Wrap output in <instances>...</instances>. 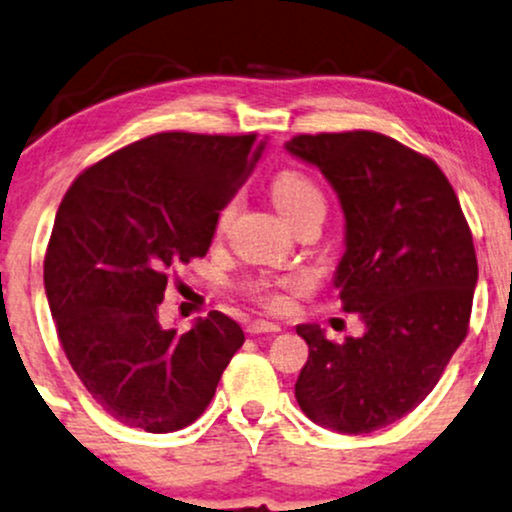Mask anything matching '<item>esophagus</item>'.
Instances as JSON below:
<instances>
[{
    "instance_id": "obj_1",
    "label": "esophagus",
    "mask_w": 512,
    "mask_h": 512,
    "mask_svg": "<svg viewBox=\"0 0 512 512\" xmlns=\"http://www.w3.org/2000/svg\"><path fill=\"white\" fill-rule=\"evenodd\" d=\"M282 327L275 325V323H268V320H254V323L246 325V332L249 334H273V332H280Z\"/></svg>"
}]
</instances>
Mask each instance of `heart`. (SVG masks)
Wrapping results in <instances>:
<instances>
[{
	"mask_svg": "<svg viewBox=\"0 0 512 512\" xmlns=\"http://www.w3.org/2000/svg\"><path fill=\"white\" fill-rule=\"evenodd\" d=\"M270 197H273L277 211L285 216L289 223L299 218L301 213L313 211V208H323L325 211V197L320 187L308 178L306 173L296 168H285L275 175L270 182ZM232 218V206H225L220 213V227H225ZM246 294L258 306L268 308V311H285L289 304V296L299 292L301 282L296 277H254L246 282Z\"/></svg>",
	"mask_w": 512,
	"mask_h": 512,
	"instance_id": "1",
	"label": "heart"
}]
</instances>
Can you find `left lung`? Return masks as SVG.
<instances>
[{
    "mask_svg": "<svg viewBox=\"0 0 512 512\" xmlns=\"http://www.w3.org/2000/svg\"><path fill=\"white\" fill-rule=\"evenodd\" d=\"M294 156L320 168L346 216L334 287L363 337L344 344L299 325L308 361L296 401L318 425L368 434L401 420L437 387L470 330L477 285L472 232L449 178L430 156L382 132L296 135Z\"/></svg>",
    "mask_w": 512,
    "mask_h": 512,
    "instance_id": "1",
    "label": "left lung"
}]
</instances>
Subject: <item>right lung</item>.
<instances>
[{"instance_id": "1", "label": "right lung", "mask_w": 512, "mask_h": 512, "mask_svg": "<svg viewBox=\"0 0 512 512\" xmlns=\"http://www.w3.org/2000/svg\"><path fill=\"white\" fill-rule=\"evenodd\" d=\"M266 140L156 132L92 163L63 194L44 289L68 363L123 425L154 434L192 425L244 344L225 313L178 334L159 325V306L168 275L206 256Z\"/></svg>"}]
</instances>
